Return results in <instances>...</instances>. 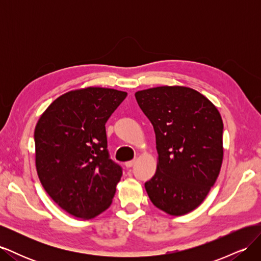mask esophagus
Here are the masks:
<instances>
[{"instance_id": "obj_1", "label": "esophagus", "mask_w": 261, "mask_h": 261, "mask_svg": "<svg viewBox=\"0 0 261 261\" xmlns=\"http://www.w3.org/2000/svg\"><path fill=\"white\" fill-rule=\"evenodd\" d=\"M134 164H135V160L127 161V162H125V167H126V168H132Z\"/></svg>"}]
</instances>
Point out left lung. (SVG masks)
<instances>
[{
    "instance_id": "1",
    "label": "left lung",
    "mask_w": 261,
    "mask_h": 261,
    "mask_svg": "<svg viewBox=\"0 0 261 261\" xmlns=\"http://www.w3.org/2000/svg\"><path fill=\"white\" fill-rule=\"evenodd\" d=\"M137 103L151 122L156 171L145 188L170 216L195 210L206 198L223 161V122L217 107L192 88L161 86L139 90Z\"/></svg>"
}]
</instances>
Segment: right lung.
Returning a JSON list of instances; mask_svg holds the SVG:
<instances>
[{
	"label": "right lung",
	"mask_w": 261,
	"mask_h": 261,
	"mask_svg": "<svg viewBox=\"0 0 261 261\" xmlns=\"http://www.w3.org/2000/svg\"><path fill=\"white\" fill-rule=\"evenodd\" d=\"M127 92L87 87L62 94L35 128L36 169L53 201L83 220L112 203L122 170L109 159L106 123Z\"/></svg>",
	"instance_id": "1"
}]
</instances>
